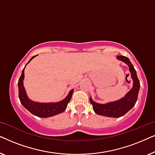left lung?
<instances>
[{
  "label": "left lung",
  "instance_id": "obj_1",
  "mask_svg": "<svg viewBox=\"0 0 155 155\" xmlns=\"http://www.w3.org/2000/svg\"><path fill=\"white\" fill-rule=\"evenodd\" d=\"M117 59L123 61L128 65L129 71L131 74L133 81V85L131 90L119 100L112 101L105 104L95 102L90 97V101L92 104L93 109L98 115L107 116V117L118 118L125 115L134 107L137 100V96L140 90V81L137 78L136 71L128 57L124 56H117Z\"/></svg>",
  "mask_w": 155,
  "mask_h": 155
}]
</instances>
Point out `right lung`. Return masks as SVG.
<instances>
[{
	"label": "right lung",
	"instance_id": "1",
	"mask_svg": "<svg viewBox=\"0 0 155 155\" xmlns=\"http://www.w3.org/2000/svg\"><path fill=\"white\" fill-rule=\"evenodd\" d=\"M36 56H34L31 58L27 64L30 62L31 59L35 58ZM25 65L22 71V75L18 80V90H19V98H20V102L23 105L25 109L32 114L33 115L37 116L38 117L41 118H48L51 117L57 114L62 113L67 108L68 104L71 101L72 94L73 93V90L70 91L68 96L62 101H58L56 103H40L35 102L30 100L27 97L26 91H25L24 84H23V80L25 78Z\"/></svg>",
	"mask_w": 155,
	"mask_h": 155
}]
</instances>
